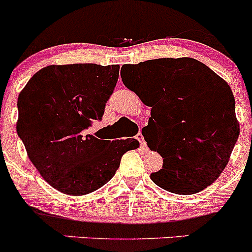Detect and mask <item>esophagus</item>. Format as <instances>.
Instances as JSON below:
<instances>
[{
    "instance_id": "obj_1",
    "label": "esophagus",
    "mask_w": 252,
    "mask_h": 252,
    "mask_svg": "<svg viewBox=\"0 0 252 252\" xmlns=\"http://www.w3.org/2000/svg\"><path fill=\"white\" fill-rule=\"evenodd\" d=\"M135 138H136V140H138L139 142H140V145H141L142 149L147 150V145H146V142H145V140H144V136H142V134H141V133L136 134Z\"/></svg>"
}]
</instances>
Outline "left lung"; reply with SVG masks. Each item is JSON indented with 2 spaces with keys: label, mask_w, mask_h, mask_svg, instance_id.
I'll return each mask as SVG.
<instances>
[{
  "label": "left lung",
  "mask_w": 252,
  "mask_h": 252,
  "mask_svg": "<svg viewBox=\"0 0 252 252\" xmlns=\"http://www.w3.org/2000/svg\"><path fill=\"white\" fill-rule=\"evenodd\" d=\"M123 84L151 107L142 135L163 166L150 178L162 189L195 194L212 184L239 136L229 85L194 58H158L124 64Z\"/></svg>",
  "instance_id": "1"
}]
</instances>
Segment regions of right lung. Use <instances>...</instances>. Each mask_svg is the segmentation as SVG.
I'll use <instances>...</instances> for the list:
<instances>
[{
  "label": "right lung",
  "mask_w": 252,
  "mask_h": 252,
  "mask_svg": "<svg viewBox=\"0 0 252 252\" xmlns=\"http://www.w3.org/2000/svg\"><path fill=\"white\" fill-rule=\"evenodd\" d=\"M119 65H48L34 74L18 97L17 133L28 156L50 185L85 195L110 182L135 139L101 140L85 135L101 121L117 85Z\"/></svg>",
  "instance_id": "right-lung-1"
}]
</instances>
